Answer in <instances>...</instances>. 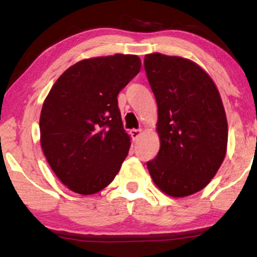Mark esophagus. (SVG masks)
Instances as JSON below:
<instances>
[{
    "label": "esophagus",
    "instance_id": "obj_1",
    "mask_svg": "<svg viewBox=\"0 0 257 257\" xmlns=\"http://www.w3.org/2000/svg\"><path fill=\"white\" fill-rule=\"evenodd\" d=\"M143 134V131L141 129H132L131 131V137L133 139V141H137L139 138H140V135Z\"/></svg>",
    "mask_w": 257,
    "mask_h": 257
}]
</instances>
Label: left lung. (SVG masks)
I'll return each mask as SVG.
<instances>
[{
  "label": "left lung",
  "mask_w": 257,
  "mask_h": 257,
  "mask_svg": "<svg viewBox=\"0 0 257 257\" xmlns=\"http://www.w3.org/2000/svg\"><path fill=\"white\" fill-rule=\"evenodd\" d=\"M147 79L158 106V155L147 162L156 186L181 198L203 190L225 159L226 112L216 85L190 59L145 55Z\"/></svg>",
  "instance_id": "8db88e82"
}]
</instances>
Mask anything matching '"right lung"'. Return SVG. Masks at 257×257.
Returning <instances> with one entry per match:
<instances>
[{
    "instance_id": "obj_1",
    "label": "right lung",
    "mask_w": 257,
    "mask_h": 257,
    "mask_svg": "<svg viewBox=\"0 0 257 257\" xmlns=\"http://www.w3.org/2000/svg\"><path fill=\"white\" fill-rule=\"evenodd\" d=\"M138 55L84 59L57 79L40 117L41 146L58 179L78 194L104 190L128 156L117 95L140 71Z\"/></svg>"
}]
</instances>
